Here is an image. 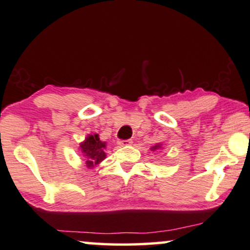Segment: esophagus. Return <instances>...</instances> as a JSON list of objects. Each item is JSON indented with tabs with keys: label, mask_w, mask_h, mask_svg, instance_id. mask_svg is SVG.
I'll use <instances>...</instances> for the list:
<instances>
[{
	"label": "esophagus",
	"mask_w": 250,
	"mask_h": 250,
	"mask_svg": "<svg viewBox=\"0 0 250 250\" xmlns=\"http://www.w3.org/2000/svg\"><path fill=\"white\" fill-rule=\"evenodd\" d=\"M118 144H119V146H128V145H131L132 144V141H131V139H128V141L119 142Z\"/></svg>",
	"instance_id": "34e87169"
}]
</instances>
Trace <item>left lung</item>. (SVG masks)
I'll use <instances>...</instances> for the list:
<instances>
[{
	"label": "left lung",
	"instance_id": "obj_1",
	"mask_svg": "<svg viewBox=\"0 0 250 250\" xmlns=\"http://www.w3.org/2000/svg\"><path fill=\"white\" fill-rule=\"evenodd\" d=\"M161 148H162L161 144H155L154 146H152V147H151L152 151H158V149H161Z\"/></svg>",
	"mask_w": 250,
	"mask_h": 250
}]
</instances>
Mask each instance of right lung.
<instances>
[{"mask_svg": "<svg viewBox=\"0 0 250 250\" xmlns=\"http://www.w3.org/2000/svg\"><path fill=\"white\" fill-rule=\"evenodd\" d=\"M105 148L106 142L101 141L98 134H89L79 146L80 152L85 158V165L89 169L97 167L106 159Z\"/></svg>", "mask_w": 250, "mask_h": 250, "instance_id": "add662e5", "label": "right lung"}]
</instances>
